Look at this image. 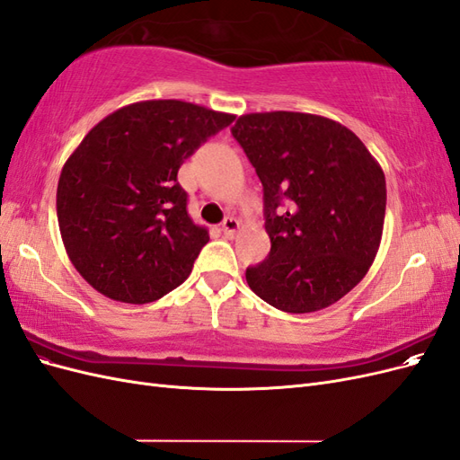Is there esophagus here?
<instances>
[{"mask_svg": "<svg viewBox=\"0 0 460 460\" xmlns=\"http://www.w3.org/2000/svg\"><path fill=\"white\" fill-rule=\"evenodd\" d=\"M220 226H222V232H225V235H230V238H232V235L240 230V222L235 220L234 217H226L225 220H222Z\"/></svg>", "mask_w": 460, "mask_h": 460, "instance_id": "obj_1", "label": "esophagus"}]
</instances>
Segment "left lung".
I'll return each mask as SVG.
<instances>
[{"instance_id":"left-lung-1","label":"left lung","mask_w":460,"mask_h":460,"mask_svg":"<svg viewBox=\"0 0 460 460\" xmlns=\"http://www.w3.org/2000/svg\"><path fill=\"white\" fill-rule=\"evenodd\" d=\"M232 136L262 184L270 253L245 270L255 294L284 313H314L363 280L378 253L385 176L343 124L311 113L242 115Z\"/></svg>"}]
</instances>
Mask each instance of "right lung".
Returning a JSON list of instances; mask_svg holds the SVG:
<instances>
[{"label":"right lung","mask_w":460,"mask_h":460,"mask_svg":"<svg viewBox=\"0 0 460 460\" xmlns=\"http://www.w3.org/2000/svg\"><path fill=\"white\" fill-rule=\"evenodd\" d=\"M234 115L180 100L117 109L63 164L58 218L66 255L109 299L144 305L182 284L208 232L193 225L178 169Z\"/></svg>","instance_id":"add662e5"}]
</instances>
